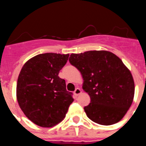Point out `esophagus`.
Wrapping results in <instances>:
<instances>
[{"instance_id": "1", "label": "esophagus", "mask_w": 146, "mask_h": 146, "mask_svg": "<svg viewBox=\"0 0 146 146\" xmlns=\"http://www.w3.org/2000/svg\"><path fill=\"white\" fill-rule=\"evenodd\" d=\"M81 93H82V91H81L79 88H77L75 89V91H74V95H75V96H78V95H79V94H80Z\"/></svg>"}]
</instances>
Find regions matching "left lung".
Returning a JSON list of instances; mask_svg holds the SVG:
<instances>
[{
	"instance_id": "1",
	"label": "left lung",
	"mask_w": 146,
	"mask_h": 146,
	"mask_svg": "<svg viewBox=\"0 0 146 146\" xmlns=\"http://www.w3.org/2000/svg\"><path fill=\"white\" fill-rule=\"evenodd\" d=\"M82 74V89L91 98L87 116L104 126L118 123L133 102L135 82L129 69L114 53L91 50L72 53L69 59Z\"/></svg>"
}]
</instances>
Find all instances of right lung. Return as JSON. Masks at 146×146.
Returning a JSON list of instances; mask_svg holds the SVG:
<instances>
[{
    "label": "right lung",
    "mask_w": 146,
    "mask_h": 146,
    "mask_svg": "<svg viewBox=\"0 0 146 146\" xmlns=\"http://www.w3.org/2000/svg\"><path fill=\"white\" fill-rule=\"evenodd\" d=\"M69 54L44 53L28 60L17 83V99L25 116L35 124L50 128L66 117L74 99L58 77Z\"/></svg>",
    "instance_id": "1"
}]
</instances>
